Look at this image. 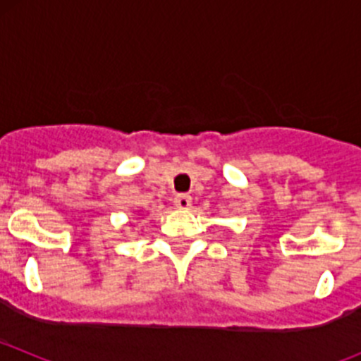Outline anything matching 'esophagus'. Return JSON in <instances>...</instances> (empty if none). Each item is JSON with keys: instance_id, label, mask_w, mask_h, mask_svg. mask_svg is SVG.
I'll return each mask as SVG.
<instances>
[{"instance_id": "esophagus-1", "label": "esophagus", "mask_w": 361, "mask_h": 361, "mask_svg": "<svg viewBox=\"0 0 361 361\" xmlns=\"http://www.w3.org/2000/svg\"><path fill=\"white\" fill-rule=\"evenodd\" d=\"M175 208L178 209H188L191 206V197L190 195H177L175 197Z\"/></svg>"}]
</instances>
